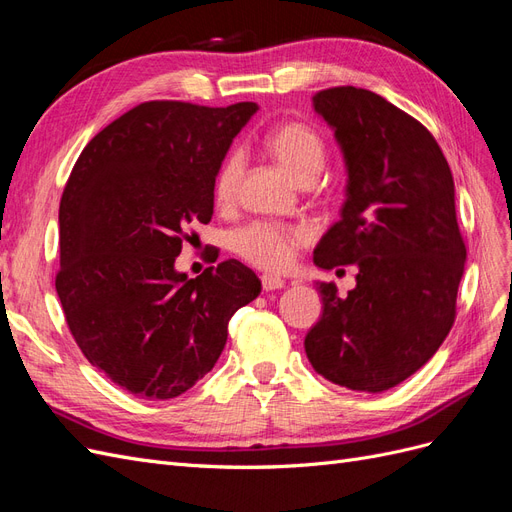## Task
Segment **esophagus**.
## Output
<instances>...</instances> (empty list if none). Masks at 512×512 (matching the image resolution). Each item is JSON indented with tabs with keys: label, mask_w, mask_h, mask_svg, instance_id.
I'll return each mask as SVG.
<instances>
[{
	"label": "esophagus",
	"mask_w": 512,
	"mask_h": 512,
	"mask_svg": "<svg viewBox=\"0 0 512 512\" xmlns=\"http://www.w3.org/2000/svg\"><path fill=\"white\" fill-rule=\"evenodd\" d=\"M260 282H262V288H265V290H280L286 284L280 275H269V273L262 275Z\"/></svg>",
	"instance_id": "obj_1"
}]
</instances>
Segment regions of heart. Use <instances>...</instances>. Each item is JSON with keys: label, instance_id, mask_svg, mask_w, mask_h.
<instances>
[{"label": "heart", "instance_id": "1", "mask_svg": "<svg viewBox=\"0 0 512 512\" xmlns=\"http://www.w3.org/2000/svg\"><path fill=\"white\" fill-rule=\"evenodd\" d=\"M267 149L284 173L299 185H312L324 166L322 138L301 123H286L271 132ZM241 179V158L232 156L215 179V200L220 205L235 198ZM303 239L301 230L254 224L237 235V252L252 265L269 271L286 269L294 258V247Z\"/></svg>", "mask_w": 512, "mask_h": 512}]
</instances>
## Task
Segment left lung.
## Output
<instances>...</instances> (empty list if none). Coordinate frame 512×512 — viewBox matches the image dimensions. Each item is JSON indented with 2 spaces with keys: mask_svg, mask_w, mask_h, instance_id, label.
<instances>
[{
  "mask_svg": "<svg viewBox=\"0 0 512 512\" xmlns=\"http://www.w3.org/2000/svg\"><path fill=\"white\" fill-rule=\"evenodd\" d=\"M314 111L346 166V200L314 265L359 273L346 297L316 282L322 316L305 335V354L333 384L382 393L421 369L455 322L466 265L455 183L436 138L374 91L324 89Z\"/></svg>",
  "mask_w": 512,
  "mask_h": 512,
  "instance_id": "obj_1",
  "label": "left lung"
}]
</instances>
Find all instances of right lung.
<instances>
[{
    "instance_id": "add662e5",
    "label": "right lung",
    "mask_w": 512,
    "mask_h": 512,
    "mask_svg": "<svg viewBox=\"0 0 512 512\" xmlns=\"http://www.w3.org/2000/svg\"><path fill=\"white\" fill-rule=\"evenodd\" d=\"M256 102L226 108L145 102L76 160L59 203L57 297L87 361L143 399H173L205 378L228 320L260 294L224 260L190 280L183 239L213 215V190Z\"/></svg>"
}]
</instances>
